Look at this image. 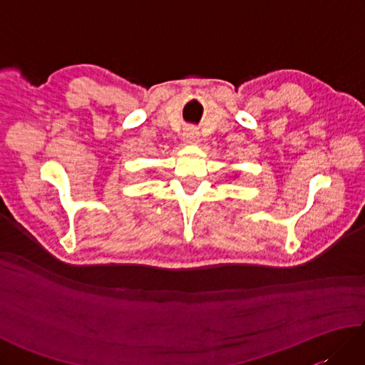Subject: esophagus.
I'll return each instance as SVG.
<instances>
[{"instance_id":"1","label":"esophagus","mask_w":365,"mask_h":365,"mask_svg":"<svg viewBox=\"0 0 365 365\" xmlns=\"http://www.w3.org/2000/svg\"><path fill=\"white\" fill-rule=\"evenodd\" d=\"M183 141L188 144H195L199 141V131L196 128H187L183 133Z\"/></svg>"}]
</instances>
